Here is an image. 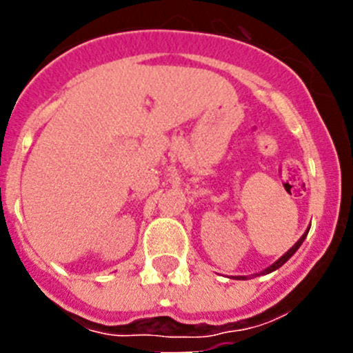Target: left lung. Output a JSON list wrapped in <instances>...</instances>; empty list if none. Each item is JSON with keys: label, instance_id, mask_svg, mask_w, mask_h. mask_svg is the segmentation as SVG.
<instances>
[{"label": "left lung", "instance_id": "8db88e82", "mask_svg": "<svg viewBox=\"0 0 353 353\" xmlns=\"http://www.w3.org/2000/svg\"><path fill=\"white\" fill-rule=\"evenodd\" d=\"M307 232H309V229L305 230L304 234H302V237H301V239H299L297 243H295L294 245H292V248L288 249V251L285 252V254L282 256V258H279V259H276L275 263H273V265H270L268 268H266V270H263V272L259 273V275H266V273H272V272H275V270H279L280 266H282V265H285V263L288 261V259H290L292 256L295 254V251H297V249L301 248V244L304 243V239H305V237H307ZM256 275H258V273H256ZM236 280H248V276H236Z\"/></svg>", "mask_w": 353, "mask_h": 353}]
</instances>
